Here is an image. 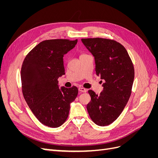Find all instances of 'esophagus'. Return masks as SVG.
Here are the masks:
<instances>
[{"instance_id": "obj_1", "label": "esophagus", "mask_w": 158, "mask_h": 158, "mask_svg": "<svg viewBox=\"0 0 158 158\" xmlns=\"http://www.w3.org/2000/svg\"><path fill=\"white\" fill-rule=\"evenodd\" d=\"M78 90L80 91V92H84V93H85V92H87V89H85V88H78Z\"/></svg>"}]
</instances>
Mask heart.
<instances>
[{
	"label": "heart",
	"instance_id": "obj_1",
	"mask_svg": "<svg viewBox=\"0 0 158 158\" xmlns=\"http://www.w3.org/2000/svg\"><path fill=\"white\" fill-rule=\"evenodd\" d=\"M82 55H84V54H82Z\"/></svg>",
	"mask_w": 158,
	"mask_h": 158
}]
</instances>
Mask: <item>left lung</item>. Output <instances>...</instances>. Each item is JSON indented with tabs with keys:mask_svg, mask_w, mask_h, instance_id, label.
Masks as SVG:
<instances>
[{
	"mask_svg": "<svg viewBox=\"0 0 158 158\" xmlns=\"http://www.w3.org/2000/svg\"><path fill=\"white\" fill-rule=\"evenodd\" d=\"M82 41L94 56L96 75L105 80L99 95L88 90L91 101L88 112L97 125L107 126L120 115L131 97L134 65L125 47L116 41L95 37Z\"/></svg>",
	"mask_w": 158,
	"mask_h": 158,
	"instance_id": "1",
	"label": "left lung"
}]
</instances>
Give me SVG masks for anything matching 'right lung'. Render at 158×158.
I'll return each instance as SVG.
<instances>
[{
  "instance_id": "add662e5",
  "label": "right lung",
  "mask_w": 158,
  "mask_h": 158,
  "mask_svg": "<svg viewBox=\"0 0 158 158\" xmlns=\"http://www.w3.org/2000/svg\"><path fill=\"white\" fill-rule=\"evenodd\" d=\"M78 40L56 39L43 41L25 57L21 69L22 94L35 117L51 128L61 126L68 118L70 104L78 89L59 88L58 78L64 75V55Z\"/></svg>"
}]
</instances>
